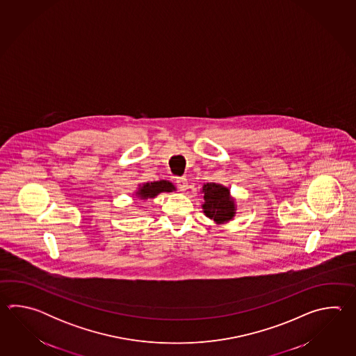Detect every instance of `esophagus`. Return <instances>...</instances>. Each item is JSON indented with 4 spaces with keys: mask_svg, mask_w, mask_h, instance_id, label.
<instances>
[{
    "mask_svg": "<svg viewBox=\"0 0 356 356\" xmlns=\"http://www.w3.org/2000/svg\"><path fill=\"white\" fill-rule=\"evenodd\" d=\"M177 186L181 191H186L188 188V181L186 179V177H178L177 178Z\"/></svg>",
    "mask_w": 356,
    "mask_h": 356,
    "instance_id": "esophagus-1",
    "label": "esophagus"
}]
</instances>
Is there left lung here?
<instances>
[{
    "label": "left lung",
    "mask_w": 356,
    "mask_h": 356,
    "mask_svg": "<svg viewBox=\"0 0 356 356\" xmlns=\"http://www.w3.org/2000/svg\"><path fill=\"white\" fill-rule=\"evenodd\" d=\"M204 195V202L201 204L202 211L215 224L222 225L232 221L236 213V202L232 196L230 189L220 183H204L201 189Z\"/></svg>",
    "instance_id": "8db88e82"
}]
</instances>
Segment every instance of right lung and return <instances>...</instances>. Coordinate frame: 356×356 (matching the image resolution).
Returning a JSON list of instances; mask_svg holds the SVG:
<instances>
[{
    "instance_id": "obj_1",
    "label": "right lung",
    "mask_w": 356,
    "mask_h": 356,
    "mask_svg": "<svg viewBox=\"0 0 356 356\" xmlns=\"http://www.w3.org/2000/svg\"><path fill=\"white\" fill-rule=\"evenodd\" d=\"M175 186L169 181H145V183H140L136 191L132 193L134 198L141 200V201H146V200H152L155 197L163 193V192H173L175 191Z\"/></svg>"
}]
</instances>
